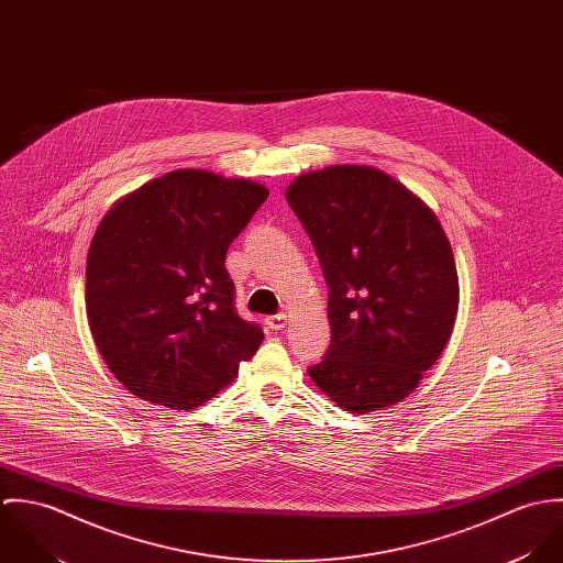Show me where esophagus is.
Masks as SVG:
<instances>
[{
	"label": "esophagus",
	"mask_w": 563,
	"mask_h": 563,
	"mask_svg": "<svg viewBox=\"0 0 563 563\" xmlns=\"http://www.w3.org/2000/svg\"><path fill=\"white\" fill-rule=\"evenodd\" d=\"M286 314H275V317H268L266 324L273 329V331H282L286 327Z\"/></svg>",
	"instance_id": "obj_1"
}]
</instances>
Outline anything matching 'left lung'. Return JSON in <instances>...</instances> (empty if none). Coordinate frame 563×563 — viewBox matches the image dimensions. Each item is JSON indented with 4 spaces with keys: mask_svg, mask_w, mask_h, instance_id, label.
I'll use <instances>...</instances> for the list:
<instances>
[{
    "mask_svg": "<svg viewBox=\"0 0 563 563\" xmlns=\"http://www.w3.org/2000/svg\"><path fill=\"white\" fill-rule=\"evenodd\" d=\"M286 199L329 288L331 344L308 375L353 413L402 401L457 314L455 260L435 214L390 175L353 164L297 177Z\"/></svg>",
    "mask_w": 563,
    "mask_h": 563,
    "instance_id": "left-lung-1",
    "label": "left lung"
}]
</instances>
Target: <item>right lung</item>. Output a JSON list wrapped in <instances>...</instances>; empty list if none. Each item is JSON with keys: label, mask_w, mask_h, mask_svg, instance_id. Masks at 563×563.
<instances>
[{"label": "right lung", "mask_w": 563, "mask_h": 563, "mask_svg": "<svg viewBox=\"0 0 563 563\" xmlns=\"http://www.w3.org/2000/svg\"><path fill=\"white\" fill-rule=\"evenodd\" d=\"M268 190L210 170L166 173L121 199L86 260V314L112 375L173 409L210 401L264 340L225 268Z\"/></svg>", "instance_id": "1"}]
</instances>
